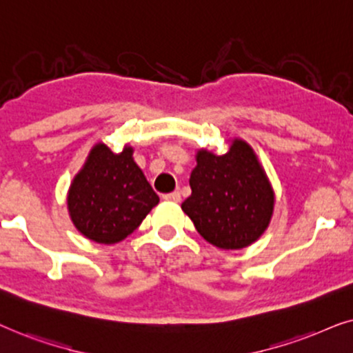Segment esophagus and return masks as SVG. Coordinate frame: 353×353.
<instances>
[{
    "mask_svg": "<svg viewBox=\"0 0 353 353\" xmlns=\"http://www.w3.org/2000/svg\"><path fill=\"white\" fill-rule=\"evenodd\" d=\"M163 199L168 200V201H176V203H177V201H181V194L176 190V192H171V194L163 195Z\"/></svg>",
    "mask_w": 353,
    "mask_h": 353,
    "instance_id": "34e87169",
    "label": "esophagus"
}]
</instances>
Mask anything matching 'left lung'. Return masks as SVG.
<instances>
[{"mask_svg":"<svg viewBox=\"0 0 353 353\" xmlns=\"http://www.w3.org/2000/svg\"><path fill=\"white\" fill-rule=\"evenodd\" d=\"M189 182L192 195L182 211L211 245L245 248L270 225L274 192L253 148L242 139H234L224 154L199 150Z\"/></svg>","mask_w":353,"mask_h":353,"instance_id":"left-lung-1","label":"left lung"}]
</instances>
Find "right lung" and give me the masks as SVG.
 <instances>
[{
  "instance_id": "1",
  "label": "right lung",
  "mask_w": 353,
  "mask_h": 353,
  "mask_svg": "<svg viewBox=\"0 0 353 353\" xmlns=\"http://www.w3.org/2000/svg\"><path fill=\"white\" fill-rule=\"evenodd\" d=\"M132 154L129 145L112 153L105 143H97L69 187L70 219L93 242L110 245L124 241L158 205L159 196Z\"/></svg>"
}]
</instances>
